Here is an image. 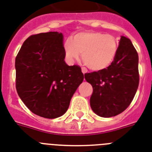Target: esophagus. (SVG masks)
<instances>
[{"instance_id": "esophagus-1", "label": "esophagus", "mask_w": 152, "mask_h": 152, "mask_svg": "<svg viewBox=\"0 0 152 152\" xmlns=\"http://www.w3.org/2000/svg\"><path fill=\"white\" fill-rule=\"evenodd\" d=\"M81 70H82V72L83 74H86L87 72V69H86V68L83 67L82 69H81Z\"/></svg>"}]
</instances>
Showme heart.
Wrapping results in <instances>:
<instances>
[{"mask_svg":"<svg viewBox=\"0 0 152 152\" xmlns=\"http://www.w3.org/2000/svg\"><path fill=\"white\" fill-rule=\"evenodd\" d=\"M65 57L71 62L82 58L94 71H102L112 65L116 58L119 44L114 36L101 32H81L64 43Z\"/></svg>","mask_w":152,"mask_h":152,"instance_id":"1","label":"heart"}]
</instances>
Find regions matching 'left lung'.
<instances>
[{"instance_id":"1","label":"left lung","mask_w":152,"mask_h":152,"mask_svg":"<svg viewBox=\"0 0 152 152\" xmlns=\"http://www.w3.org/2000/svg\"><path fill=\"white\" fill-rule=\"evenodd\" d=\"M84 76L93 87L90 104L95 114L109 118L126 110L139 85L138 55L130 40L122 36L114 62L105 69Z\"/></svg>"}]
</instances>
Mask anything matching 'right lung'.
<instances>
[{"instance_id":"add662e5","label":"right lung","mask_w":152,"mask_h":152,"mask_svg":"<svg viewBox=\"0 0 152 152\" xmlns=\"http://www.w3.org/2000/svg\"><path fill=\"white\" fill-rule=\"evenodd\" d=\"M63 35L41 33L25 40L15 58L16 90L33 113L47 119L61 116L82 83L78 65L65 63Z\"/></svg>"}]
</instances>
